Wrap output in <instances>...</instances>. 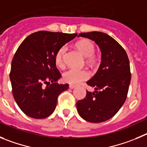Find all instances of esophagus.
I'll list each match as a JSON object with an SVG mask.
<instances>
[{
  "instance_id": "obj_1",
  "label": "esophagus",
  "mask_w": 147,
  "mask_h": 147,
  "mask_svg": "<svg viewBox=\"0 0 147 147\" xmlns=\"http://www.w3.org/2000/svg\"><path fill=\"white\" fill-rule=\"evenodd\" d=\"M69 88H75V87H76V86L73 85V84H69Z\"/></svg>"
}]
</instances>
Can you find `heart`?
<instances>
[{
    "label": "heart",
    "instance_id": "heart-1",
    "mask_svg": "<svg viewBox=\"0 0 147 147\" xmlns=\"http://www.w3.org/2000/svg\"><path fill=\"white\" fill-rule=\"evenodd\" d=\"M75 47L84 57L87 58L88 61L91 63H94L96 61V57L93 54L94 52V45L91 41L88 39H81L75 44ZM66 51H67V47L62 46L55 53V65L61 68L64 66V56L65 55ZM89 72L86 69H77L71 68L63 73V80L67 83H72V84H77L82 81L86 80L87 79L89 78Z\"/></svg>",
    "mask_w": 147,
    "mask_h": 147
}]
</instances>
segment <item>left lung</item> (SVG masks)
Masks as SVG:
<instances>
[{"instance_id":"left-lung-1","label":"left lung","mask_w":147,"mask_h":147,"mask_svg":"<svg viewBox=\"0 0 147 147\" xmlns=\"http://www.w3.org/2000/svg\"><path fill=\"white\" fill-rule=\"evenodd\" d=\"M78 36L94 41L102 56L98 70L86 82L94 92L87 91L85 98L77 102V110L86 121L102 122L112 118L126 100L131 80L129 59L125 49L105 33H80Z\"/></svg>"}]
</instances>
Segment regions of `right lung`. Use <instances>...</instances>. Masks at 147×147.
Returning a JSON list of instances; mask_svg holds the SVG:
<instances>
[{
  "label": "right lung",
  "instance_id": "right-lung-1",
  "mask_svg": "<svg viewBox=\"0 0 147 147\" xmlns=\"http://www.w3.org/2000/svg\"><path fill=\"white\" fill-rule=\"evenodd\" d=\"M76 36L40 31L27 36L19 46L9 75L14 100L25 114L45 119L55 111L59 95L69 88L67 83H57L61 75L55 55Z\"/></svg>",
  "mask_w": 147,
  "mask_h": 147
}]
</instances>
